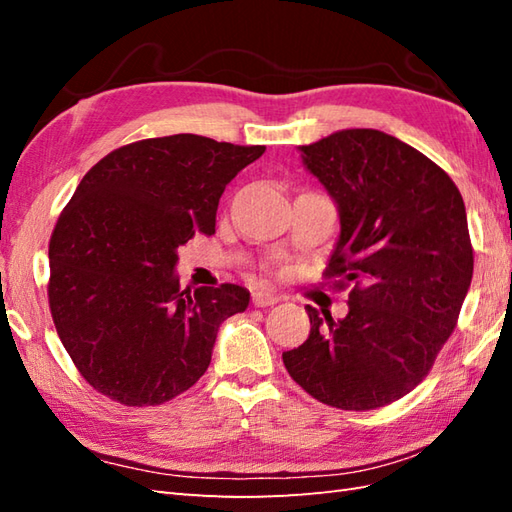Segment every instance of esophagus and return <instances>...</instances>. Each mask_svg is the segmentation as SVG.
<instances>
[{
  "mask_svg": "<svg viewBox=\"0 0 512 512\" xmlns=\"http://www.w3.org/2000/svg\"><path fill=\"white\" fill-rule=\"evenodd\" d=\"M277 301H279V295H275V292H270V290H255L253 292V306L255 308L275 306Z\"/></svg>",
  "mask_w": 512,
  "mask_h": 512,
  "instance_id": "obj_1",
  "label": "esophagus"
}]
</instances>
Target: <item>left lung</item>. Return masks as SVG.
<instances>
[{"label":"left lung","mask_w":512,"mask_h":512,"mask_svg":"<svg viewBox=\"0 0 512 512\" xmlns=\"http://www.w3.org/2000/svg\"><path fill=\"white\" fill-rule=\"evenodd\" d=\"M299 151L341 217L325 279L352 290L339 321L306 306L310 336L284 365L323 405L385 407L422 383L458 323L473 277L464 200L447 171L378 129Z\"/></svg>","instance_id":"8db88e82"}]
</instances>
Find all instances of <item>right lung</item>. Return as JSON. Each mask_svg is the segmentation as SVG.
<instances>
[{"mask_svg": "<svg viewBox=\"0 0 512 512\" xmlns=\"http://www.w3.org/2000/svg\"><path fill=\"white\" fill-rule=\"evenodd\" d=\"M264 151L176 134L118 147L85 173L50 237L48 301L65 352L99 394L162 405L206 372L217 330L250 292L182 290L178 248L215 233L226 184Z\"/></svg>", "mask_w": 512, "mask_h": 512, "instance_id": "right-lung-1", "label": "right lung"}]
</instances>
